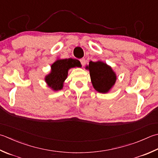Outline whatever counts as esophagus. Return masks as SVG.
<instances>
[{
    "instance_id": "obj_1",
    "label": "esophagus",
    "mask_w": 158,
    "mask_h": 158,
    "mask_svg": "<svg viewBox=\"0 0 158 158\" xmlns=\"http://www.w3.org/2000/svg\"><path fill=\"white\" fill-rule=\"evenodd\" d=\"M80 62H81V65L83 66H84V64H85V59L82 58V59H81V60H80Z\"/></svg>"
}]
</instances>
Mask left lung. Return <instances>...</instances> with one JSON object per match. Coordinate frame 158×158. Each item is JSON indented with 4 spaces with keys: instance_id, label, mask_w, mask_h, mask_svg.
<instances>
[{
    "instance_id": "1",
    "label": "left lung",
    "mask_w": 158,
    "mask_h": 158,
    "mask_svg": "<svg viewBox=\"0 0 158 158\" xmlns=\"http://www.w3.org/2000/svg\"><path fill=\"white\" fill-rule=\"evenodd\" d=\"M85 69L89 71L94 88L100 93H107L115 84L116 74L106 63L101 61L95 62L90 61Z\"/></svg>"
}]
</instances>
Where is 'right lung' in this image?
<instances>
[{"label": "right lung", "mask_w": 158, "mask_h": 158, "mask_svg": "<svg viewBox=\"0 0 158 158\" xmlns=\"http://www.w3.org/2000/svg\"><path fill=\"white\" fill-rule=\"evenodd\" d=\"M81 67V63L72 58L57 60L51 65V73L46 76L45 81L55 91L63 88L64 82L68 76V71L71 68Z\"/></svg>", "instance_id": "1"}]
</instances>
